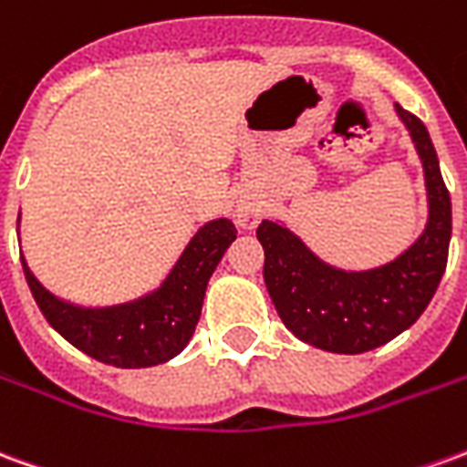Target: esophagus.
<instances>
[{"label":"esophagus","instance_id":"1","mask_svg":"<svg viewBox=\"0 0 467 467\" xmlns=\"http://www.w3.org/2000/svg\"><path fill=\"white\" fill-rule=\"evenodd\" d=\"M260 217H263V210H260V204H255V202L243 200L237 204V210H234V220L244 230H253L260 223Z\"/></svg>","mask_w":467,"mask_h":467}]
</instances>
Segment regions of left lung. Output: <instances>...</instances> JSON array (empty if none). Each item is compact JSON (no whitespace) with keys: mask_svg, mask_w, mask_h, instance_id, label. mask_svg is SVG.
<instances>
[{"mask_svg":"<svg viewBox=\"0 0 467 467\" xmlns=\"http://www.w3.org/2000/svg\"><path fill=\"white\" fill-rule=\"evenodd\" d=\"M412 136L427 189V224L415 243L371 270L328 265L283 223L263 220L267 293L280 321L301 341L334 354H361L392 341L422 316L448 265L452 210L425 123L394 106Z\"/></svg>","mask_w":467,"mask_h":467,"instance_id":"obj_1","label":"left lung"}]
</instances>
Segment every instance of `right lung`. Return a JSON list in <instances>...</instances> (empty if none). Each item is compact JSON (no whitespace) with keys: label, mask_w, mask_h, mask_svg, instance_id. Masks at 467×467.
<instances>
[{"label":"right lung","mask_w":467,"mask_h":467,"mask_svg":"<svg viewBox=\"0 0 467 467\" xmlns=\"http://www.w3.org/2000/svg\"><path fill=\"white\" fill-rule=\"evenodd\" d=\"M234 237L237 230L227 217L202 224L159 288L100 308L57 298L32 275L25 257L22 267L42 316L65 341L110 367L141 369L184 351L200 321L207 283Z\"/></svg>","instance_id":"1"}]
</instances>
